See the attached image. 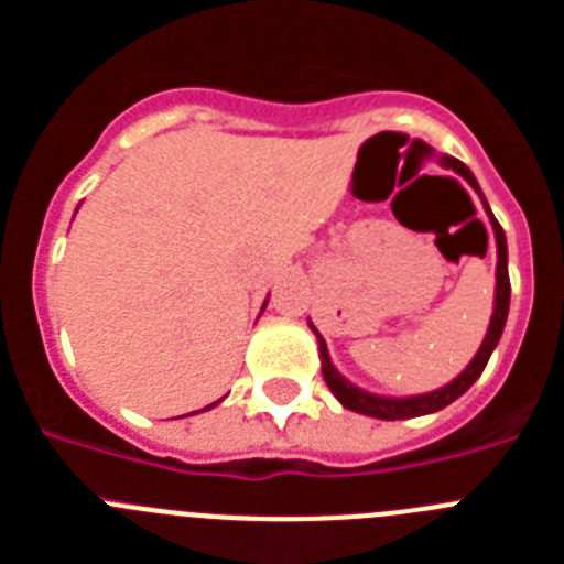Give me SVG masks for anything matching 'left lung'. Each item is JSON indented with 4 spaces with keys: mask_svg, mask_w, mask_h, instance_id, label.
<instances>
[{
    "mask_svg": "<svg viewBox=\"0 0 564 564\" xmlns=\"http://www.w3.org/2000/svg\"><path fill=\"white\" fill-rule=\"evenodd\" d=\"M443 166L455 169L460 177H466V181L471 183V188H477V192H480V186H477V181H475V174L468 172V169L463 166L457 158H443ZM486 212H488V206H486ZM488 217H491V226H495V237H497V296H495V316H491V325H488V333H486V338H482L475 361L468 364L466 370H463L455 381L446 383L443 390L430 392V395L381 398V395H370V392L358 390V387H352L350 381H344V378L336 372V367L330 364L325 338L316 333L318 356H322V372H325V381H327V387L333 390V395H336L338 401L347 406V410L361 412V415H370V417H381V421H401V417L430 415V412H437V410H443V406H449L452 401H457V398H460L463 392H466L468 387L477 381V378H480V372L486 370L488 356H491V350H495L497 341H500L502 327H506V316H508V302H511V282H508V265H506V259H508L506 234H502L500 223L495 220V214L488 212Z\"/></svg>",
    "mask_w": 564,
    "mask_h": 564,
    "instance_id": "1",
    "label": "left lung"
}]
</instances>
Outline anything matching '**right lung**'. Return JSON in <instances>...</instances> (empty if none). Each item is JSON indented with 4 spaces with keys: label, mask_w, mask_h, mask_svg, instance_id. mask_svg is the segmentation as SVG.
<instances>
[{
    "label": "right lung",
    "mask_w": 564,
    "mask_h": 564,
    "mask_svg": "<svg viewBox=\"0 0 564 564\" xmlns=\"http://www.w3.org/2000/svg\"><path fill=\"white\" fill-rule=\"evenodd\" d=\"M212 406H214V403H212ZM206 410H208V406H206Z\"/></svg>",
    "instance_id": "right-lung-1"
}]
</instances>
